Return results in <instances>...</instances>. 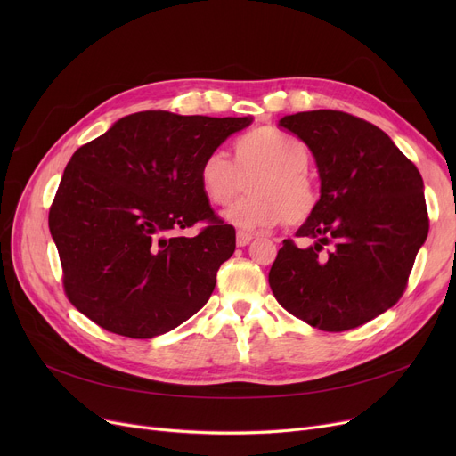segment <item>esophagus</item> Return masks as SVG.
Masks as SVG:
<instances>
[{
    "label": "esophagus",
    "instance_id": "34e87169",
    "mask_svg": "<svg viewBox=\"0 0 456 456\" xmlns=\"http://www.w3.org/2000/svg\"><path fill=\"white\" fill-rule=\"evenodd\" d=\"M251 240H253V234L251 232H246V231H238L236 232V246L238 248L248 246Z\"/></svg>",
    "mask_w": 456,
    "mask_h": 456
}]
</instances>
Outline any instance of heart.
<instances>
[{"label": "heart", "instance_id": "1", "mask_svg": "<svg viewBox=\"0 0 456 456\" xmlns=\"http://www.w3.org/2000/svg\"><path fill=\"white\" fill-rule=\"evenodd\" d=\"M236 164L224 150L210 151L200 167L205 196L216 205H229L256 177L253 196L224 210L222 218L240 229L281 224L301 225L318 208V190L308 177L310 162L305 143L290 134L262 127L248 133L234 146Z\"/></svg>", "mask_w": 456, "mask_h": 456}]
</instances>
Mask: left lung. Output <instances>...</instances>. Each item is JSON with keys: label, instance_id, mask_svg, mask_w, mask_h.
Returning a JSON list of instances; mask_svg holds the SVG:
<instances>
[{"label": "left lung", "instance_id": "8db88e82", "mask_svg": "<svg viewBox=\"0 0 456 456\" xmlns=\"http://www.w3.org/2000/svg\"><path fill=\"white\" fill-rule=\"evenodd\" d=\"M279 126L306 143L322 186L316 212L296 232L314 242H282L272 292L322 330L364 325L403 296L427 240L423 179L385 131L347 112L306 110Z\"/></svg>", "mask_w": 456, "mask_h": 456}]
</instances>
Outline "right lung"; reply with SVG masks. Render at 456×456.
Instances as JSON below:
<instances>
[{
    "label": "right lung",
    "instance_id": "1",
    "mask_svg": "<svg viewBox=\"0 0 456 456\" xmlns=\"http://www.w3.org/2000/svg\"><path fill=\"white\" fill-rule=\"evenodd\" d=\"M251 122L143 110L71 155L50 231L64 290L79 313L114 334L153 338L208 301L236 232L214 216L200 167ZM198 221L209 225L180 236Z\"/></svg>",
    "mask_w": 456,
    "mask_h": 456
}]
</instances>
